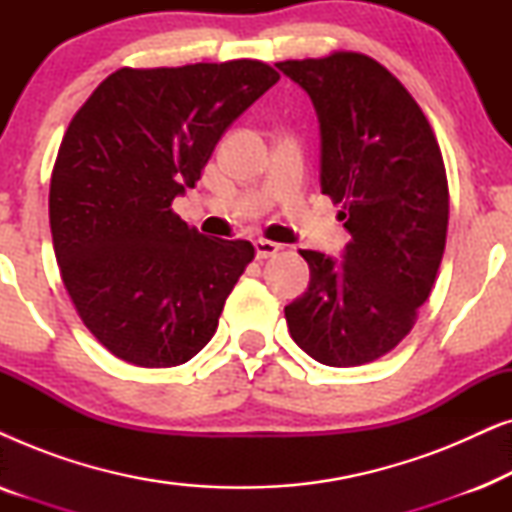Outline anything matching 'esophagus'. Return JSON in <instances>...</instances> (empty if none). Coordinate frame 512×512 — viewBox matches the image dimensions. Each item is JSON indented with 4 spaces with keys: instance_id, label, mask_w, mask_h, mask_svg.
Wrapping results in <instances>:
<instances>
[{
    "instance_id": "esophagus-1",
    "label": "esophagus",
    "mask_w": 512,
    "mask_h": 512,
    "mask_svg": "<svg viewBox=\"0 0 512 512\" xmlns=\"http://www.w3.org/2000/svg\"><path fill=\"white\" fill-rule=\"evenodd\" d=\"M254 247H256V256L258 258H270V256H275L279 249H282V244L270 242V240H256Z\"/></svg>"
}]
</instances>
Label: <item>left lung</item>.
I'll return each mask as SVG.
<instances>
[{
  "label": "left lung",
  "instance_id": "1",
  "mask_svg": "<svg viewBox=\"0 0 512 512\" xmlns=\"http://www.w3.org/2000/svg\"><path fill=\"white\" fill-rule=\"evenodd\" d=\"M321 132V193L352 235L342 258L300 249L310 286L284 307L296 345L333 368L391 352L443 261L450 193L440 146L401 81L363 53L284 60Z\"/></svg>",
  "mask_w": 512,
  "mask_h": 512
}]
</instances>
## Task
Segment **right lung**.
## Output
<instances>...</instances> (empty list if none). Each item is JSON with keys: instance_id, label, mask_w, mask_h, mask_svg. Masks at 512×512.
Returning a JSON list of instances; mask_svg holds the SVG:
<instances>
[{"instance_id": "right-lung-1", "label": "right lung", "mask_w": 512, "mask_h": 512, "mask_svg": "<svg viewBox=\"0 0 512 512\" xmlns=\"http://www.w3.org/2000/svg\"><path fill=\"white\" fill-rule=\"evenodd\" d=\"M277 81L261 60L123 67L69 123L48 193L53 249L81 321L118 359L172 368L212 340L254 244L198 233L172 200Z\"/></svg>"}]
</instances>
